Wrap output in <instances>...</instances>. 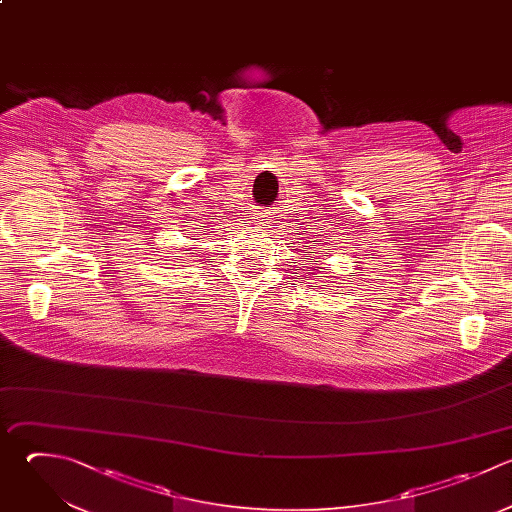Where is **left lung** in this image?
I'll use <instances>...</instances> for the list:
<instances>
[{
    "instance_id": "1",
    "label": "left lung",
    "mask_w": 512,
    "mask_h": 512,
    "mask_svg": "<svg viewBox=\"0 0 512 512\" xmlns=\"http://www.w3.org/2000/svg\"><path fill=\"white\" fill-rule=\"evenodd\" d=\"M316 268H318V266H314V270H316Z\"/></svg>"
}]
</instances>
